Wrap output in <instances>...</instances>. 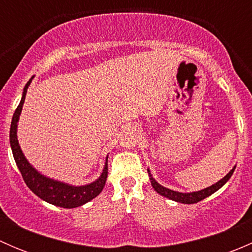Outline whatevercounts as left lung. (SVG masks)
<instances>
[{
  "instance_id": "8db88e82",
  "label": "left lung",
  "mask_w": 252,
  "mask_h": 252,
  "mask_svg": "<svg viewBox=\"0 0 252 252\" xmlns=\"http://www.w3.org/2000/svg\"><path fill=\"white\" fill-rule=\"evenodd\" d=\"M234 169H235V166L233 167L232 171H230L229 173L225 175V177H223L220 180H218L216 184H212L211 187L205 188V189L199 190V191H192V192H179V191H174V190L168 189V188H164L163 185L159 184V183L152 177L151 172H150L149 168H147V173H149L150 182H151L152 188H154L159 195H162V196L167 197V199L169 200H173V201L190 205V204H196V202L201 201V200L208 197L210 195H212L213 192L217 191V190H220V188H222L223 185L230 179V177H232L233 173H234Z\"/></svg>"
}]
</instances>
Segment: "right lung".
Wrapping results in <instances>:
<instances>
[{
    "label": "right lung",
    "mask_w": 252,
    "mask_h": 252,
    "mask_svg": "<svg viewBox=\"0 0 252 252\" xmlns=\"http://www.w3.org/2000/svg\"><path fill=\"white\" fill-rule=\"evenodd\" d=\"M34 77L29 79L24 86V90L22 94V100H20L19 105H18L16 112L13 114L11 123V130H9V142H11V149L13 152L14 161H16L17 167L19 168L20 173H22L23 179H24L25 184L28 185L30 190L34 192L35 195L40 197L44 201L48 202L51 205L58 206V207L63 208H74L83 206L86 202L91 201L95 199L101 191H102L103 187L107 180V158L106 157V163L102 169V173L96 180H94L90 184L85 185H72L68 183L60 182V180L52 179L46 175L40 173L37 169H35L27 157L23 154L20 145L18 142L17 130H18V122H19L20 113H22L23 105L25 101V95H27V90L29 85L32 84V80Z\"/></svg>",
    "instance_id": "right-lung-1"
}]
</instances>
